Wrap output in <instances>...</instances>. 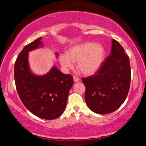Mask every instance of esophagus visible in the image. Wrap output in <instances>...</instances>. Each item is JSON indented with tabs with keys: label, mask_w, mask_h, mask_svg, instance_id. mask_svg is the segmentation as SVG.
<instances>
[{
	"label": "esophagus",
	"mask_w": 146,
	"mask_h": 146,
	"mask_svg": "<svg viewBox=\"0 0 146 146\" xmlns=\"http://www.w3.org/2000/svg\"><path fill=\"white\" fill-rule=\"evenodd\" d=\"M80 78H78V77L76 76H73V81L75 82H78L80 81Z\"/></svg>",
	"instance_id": "1"
}]
</instances>
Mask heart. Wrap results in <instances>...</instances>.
<instances>
[{
  "label": "heart",
  "instance_id": "obj_1",
  "mask_svg": "<svg viewBox=\"0 0 146 146\" xmlns=\"http://www.w3.org/2000/svg\"><path fill=\"white\" fill-rule=\"evenodd\" d=\"M104 57L105 50L101 44L86 42L70 47L66 55H60L59 61L64 69L71 68L73 62H77V68L80 73L90 75L100 69Z\"/></svg>",
  "mask_w": 146,
  "mask_h": 146
}]
</instances>
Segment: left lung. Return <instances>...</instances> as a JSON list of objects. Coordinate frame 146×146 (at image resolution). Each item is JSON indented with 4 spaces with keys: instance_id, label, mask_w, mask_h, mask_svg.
<instances>
[{
    "instance_id": "1",
    "label": "left lung",
    "mask_w": 146,
    "mask_h": 146,
    "mask_svg": "<svg viewBox=\"0 0 146 146\" xmlns=\"http://www.w3.org/2000/svg\"><path fill=\"white\" fill-rule=\"evenodd\" d=\"M131 71L128 56L118 42L112 40L110 55L95 75L83 78L85 101L95 113L105 115L118 109L130 88Z\"/></svg>"
}]
</instances>
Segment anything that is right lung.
<instances>
[{
    "label": "right lung",
    "instance_id": "1",
    "mask_svg": "<svg viewBox=\"0 0 146 146\" xmlns=\"http://www.w3.org/2000/svg\"><path fill=\"white\" fill-rule=\"evenodd\" d=\"M42 38L26 45L18 55L14 66L16 90L25 106L36 116L54 119L62 115L68 93L73 85V77L64 74L53 65L46 74L38 75L30 69L29 53L43 47ZM58 58V53H56Z\"/></svg>",
    "mask_w": 146,
    "mask_h": 146
}]
</instances>
